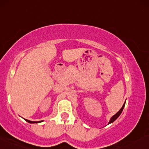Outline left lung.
Masks as SVG:
<instances>
[{
    "instance_id": "obj_1",
    "label": "left lung",
    "mask_w": 149,
    "mask_h": 149,
    "mask_svg": "<svg viewBox=\"0 0 149 149\" xmlns=\"http://www.w3.org/2000/svg\"><path fill=\"white\" fill-rule=\"evenodd\" d=\"M125 104H126V102H125L124 103H123V106H122V107H121V109H120L119 110V111L118 112H116V113L114 114V116H112V117L110 118V121H109V123H108V124H110V123H113L114 121H115V120L117 119L118 117H119V116H120V114H121V112H122V111H123V108H124V106H125Z\"/></svg>"
}]
</instances>
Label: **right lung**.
Returning <instances> with one entry per match:
<instances>
[{
  "label": "right lung",
  "mask_w": 149,
  "mask_h": 149,
  "mask_svg": "<svg viewBox=\"0 0 149 149\" xmlns=\"http://www.w3.org/2000/svg\"><path fill=\"white\" fill-rule=\"evenodd\" d=\"M26 121L27 122L30 123H40L42 122V121H30V120H28V119H26Z\"/></svg>",
  "instance_id": "add662e5"
}]
</instances>
